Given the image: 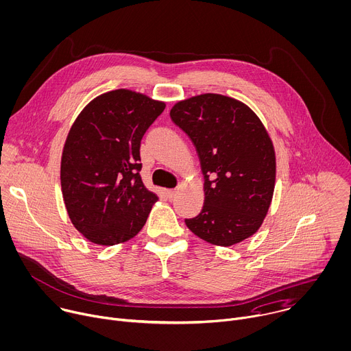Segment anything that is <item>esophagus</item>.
Returning a JSON list of instances; mask_svg holds the SVG:
<instances>
[{
  "mask_svg": "<svg viewBox=\"0 0 351 351\" xmlns=\"http://www.w3.org/2000/svg\"><path fill=\"white\" fill-rule=\"evenodd\" d=\"M176 190H165V195L168 197V198H173L175 195H176Z\"/></svg>",
  "mask_w": 351,
  "mask_h": 351,
  "instance_id": "obj_1",
  "label": "esophagus"
}]
</instances>
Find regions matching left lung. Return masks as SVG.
<instances>
[{
    "label": "left lung",
    "instance_id": "1",
    "mask_svg": "<svg viewBox=\"0 0 351 351\" xmlns=\"http://www.w3.org/2000/svg\"><path fill=\"white\" fill-rule=\"evenodd\" d=\"M169 114L193 142L204 175V206L186 226L219 247L255 234L276 183V153L259 117L243 101L217 93L178 101Z\"/></svg>",
    "mask_w": 351,
    "mask_h": 351
}]
</instances>
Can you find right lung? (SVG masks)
I'll return each mask as SVG.
<instances>
[{
    "label": "right lung",
    "mask_w": 351,
    "mask_h": 351,
    "mask_svg": "<svg viewBox=\"0 0 351 351\" xmlns=\"http://www.w3.org/2000/svg\"><path fill=\"white\" fill-rule=\"evenodd\" d=\"M165 103L115 89L89 101L67 135L60 183L69 217L97 245L134 239L157 195L141 178V141Z\"/></svg>",
    "instance_id": "right-lung-1"
}]
</instances>
